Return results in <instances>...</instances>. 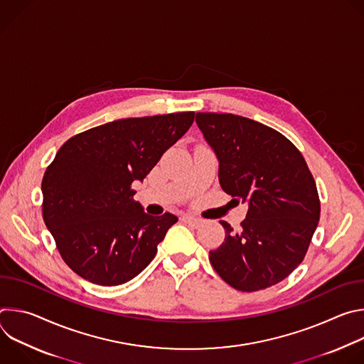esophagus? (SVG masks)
Masks as SVG:
<instances>
[{
  "mask_svg": "<svg viewBox=\"0 0 364 364\" xmlns=\"http://www.w3.org/2000/svg\"><path fill=\"white\" fill-rule=\"evenodd\" d=\"M181 220H183L184 223H187L188 226L194 228V229L200 228V226H201V223H203L200 219H196V218H193V216H183V218H181Z\"/></svg>",
  "mask_w": 364,
  "mask_h": 364,
  "instance_id": "obj_1",
  "label": "esophagus"
}]
</instances>
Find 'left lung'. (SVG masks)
Instances as JSON below:
<instances>
[{"instance_id":"left-lung-1","label":"left lung","mask_w":364,"mask_h":364,"mask_svg":"<svg viewBox=\"0 0 364 364\" xmlns=\"http://www.w3.org/2000/svg\"><path fill=\"white\" fill-rule=\"evenodd\" d=\"M196 122L219 160L220 187L247 203L237 233L220 220L226 236L210 262L237 291L272 287L302 262L317 229L314 177L296 146L261 122L215 112H197Z\"/></svg>"}]
</instances>
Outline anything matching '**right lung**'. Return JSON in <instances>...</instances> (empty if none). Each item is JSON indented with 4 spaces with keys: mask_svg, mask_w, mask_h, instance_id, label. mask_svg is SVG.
I'll return each instance as SVG.
<instances>
[{
    "mask_svg": "<svg viewBox=\"0 0 364 364\" xmlns=\"http://www.w3.org/2000/svg\"><path fill=\"white\" fill-rule=\"evenodd\" d=\"M193 121L194 112L118 119L62 145L41 181L43 219L73 272L115 287L148 267L178 219L146 215L131 186L146 177Z\"/></svg>",
    "mask_w": 364,
    "mask_h": 364,
    "instance_id": "right-lung-1",
    "label": "right lung"
}]
</instances>
